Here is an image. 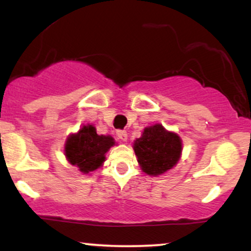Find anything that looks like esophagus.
Instances as JSON below:
<instances>
[{"label":"esophagus","instance_id":"esophagus-1","mask_svg":"<svg viewBox=\"0 0 251 251\" xmlns=\"http://www.w3.org/2000/svg\"><path fill=\"white\" fill-rule=\"evenodd\" d=\"M117 135L120 140H123V142H126V140H127V137H128L127 132L124 131V129H118Z\"/></svg>","mask_w":251,"mask_h":251}]
</instances>
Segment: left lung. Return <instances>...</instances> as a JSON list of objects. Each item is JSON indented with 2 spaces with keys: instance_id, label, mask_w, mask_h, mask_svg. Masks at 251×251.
Returning <instances> with one entry per match:
<instances>
[{
  "instance_id": "obj_1",
  "label": "left lung",
  "mask_w": 251,
  "mask_h": 251,
  "mask_svg": "<svg viewBox=\"0 0 251 251\" xmlns=\"http://www.w3.org/2000/svg\"><path fill=\"white\" fill-rule=\"evenodd\" d=\"M133 150L142 171L157 177L177 165L183 143L177 133L154 124L144 128L142 137L134 140Z\"/></svg>"
}]
</instances>
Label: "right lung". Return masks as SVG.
I'll return each instance as SVG.
<instances>
[{"label":"right lung","mask_w":251,"mask_h":251,"mask_svg":"<svg viewBox=\"0 0 251 251\" xmlns=\"http://www.w3.org/2000/svg\"><path fill=\"white\" fill-rule=\"evenodd\" d=\"M116 145L111 135L98 134L93 125H83L76 133L68 135L65 143L66 159L83 175H88L102 166L105 154Z\"/></svg>","instance_id":"right-lung-1"}]
</instances>
